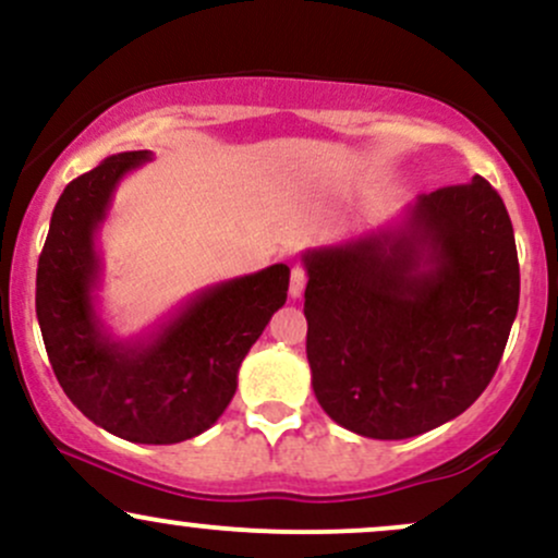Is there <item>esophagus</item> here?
<instances>
[{"label": "esophagus", "mask_w": 558, "mask_h": 558, "mask_svg": "<svg viewBox=\"0 0 558 558\" xmlns=\"http://www.w3.org/2000/svg\"><path fill=\"white\" fill-rule=\"evenodd\" d=\"M306 288V270L301 265H293L291 270V288H288V293H291L293 299H299L301 293H304Z\"/></svg>", "instance_id": "1"}]
</instances>
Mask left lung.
I'll list each match as a JSON object with an SVG mask.
<instances>
[{"instance_id":"1","label":"left lung","mask_w":558,"mask_h":558,"mask_svg":"<svg viewBox=\"0 0 558 558\" xmlns=\"http://www.w3.org/2000/svg\"><path fill=\"white\" fill-rule=\"evenodd\" d=\"M301 259L312 388L345 430L414 438L488 388L520 306V262L485 178L422 194L396 226Z\"/></svg>"}]
</instances>
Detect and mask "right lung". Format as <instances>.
Here are the masks:
<instances>
[{
  "instance_id": "add662e5",
  "label": "right lung",
  "mask_w": 558,
  "mask_h": 558,
  "mask_svg": "<svg viewBox=\"0 0 558 558\" xmlns=\"http://www.w3.org/2000/svg\"><path fill=\"white\" fill-rule=\"evenodd\" d=\"M151 159L123 151L83 172L57 202L36 270V317L68 399L131 444H181L213 427L233 399L239 367L288 296V265L222 280L131 341L96 312L101 222L118 183Z\"/></svg>"
}]
</instances>
